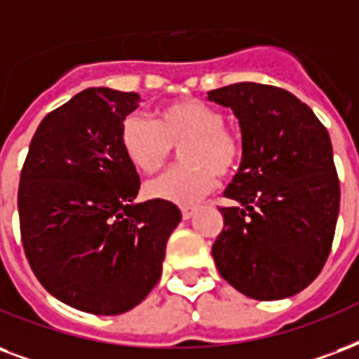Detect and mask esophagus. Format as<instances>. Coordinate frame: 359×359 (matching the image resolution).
Here are the masks:
<instances>
[{
  "instance_id": "obj_1",
  "label": "esophagus",
  "mask_w": 359,
  "mask_h": 359,
  "mask_svg": "<svg viewBox=\"0 0 359 359\" xmlns=\"http://www.w3.org/2000/svg\"><path fill=\"white\" fill-rule=\"evenodd\" d=\"M194 210H196V207H188V205L180 207V212H182V218H184V220H190L191 215H194Z\"/></svg>"
}]
</instances>
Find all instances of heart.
<instances>
[{
  "label": "heart",
  "mask_w": 359,
  "mask_h": 359,
  "mask_svg": "<svg viewBox=\"0 0 359 359\" xmlns=\"http://www.w3.org/2000/svg\"><path fill=\"white\" fill-rule=\"evenodd\" d=\"M220 109L201 100H179L163 105L156 122L130 113L120 124V144L131 165L144 175L160 171L180 149L179 168L147 186L149 196L171 203H196L228 177L243 160V139L226 128Z\"/></svg>",
  "instance_id": "b5f03b06"
}]
</instances>
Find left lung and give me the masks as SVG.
<instances>
[{
  "mask_svg": "<svg viewBox=\"0 0 359 359\" xmlns=\"http://www.w3.org/2000/svg\"><path fill=\"white\" fill-rule=\"evenodd\" d=\"M209 100L239 118L243 160L224 191L216 269L259 301L284 299L318 277L332 250L341 188L330 133L288 90L237 82Z\"/></svg>",
  "mask_w": 359,
  "mask_h": 359,
  "instance_id": "8db88e82",
  "label": "left lung"
}]
</instances>
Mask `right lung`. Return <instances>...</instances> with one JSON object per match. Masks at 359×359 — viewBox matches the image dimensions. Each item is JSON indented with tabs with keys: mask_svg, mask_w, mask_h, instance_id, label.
Returning a JSON list of instances; mask_svg holds the SVG:
<instances>
[{
	"mask_svg": "<svg viewBox=\"0 0 359 359\" xmlns=\"http://www.w3.org/2000/svg\"><path fill=\"white\" fill-rule=\"evenodd\" d=\"M139 94L86 88L48 113L29 143L18 216L29 267L48 294L92 314H122L161 277L180 222L163 199L133 203L141 180L120 144Z\"/></svg>",
	"mask_w": 359,
	"mask_h": 359,
	"instance_id": "1",
	"label": "right lung"
}]
</instances>
